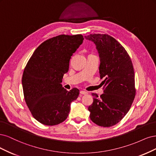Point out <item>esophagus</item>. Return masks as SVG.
<instances>
[{
    "instance_id": "34e87169",
    "label": "esophagus",
    "mask_w": 156,
    "mask_h": 156,
    "mask_svg": "<svg viewBox=\"0 0 156 156\" xmlns=\"http://www.w3.org/2000/svg\"><path fill=\"white\" fill-rule=\"evenodd\" d=\"M80 93L81 94H87V92L84 91H80Z\"/></svg>"
}]
</instances>
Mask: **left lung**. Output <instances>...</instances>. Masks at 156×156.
Instances as JSON below:
<instances>
[{"label": "left lung", "mask_w": 156, "mask_h": 156, "mask_svg": "<svg viewBox=\"0 0 156 156\" xmlns=\"http://www.w3.org/2000/svg\"><path fill=\"white\" fill-rule=\"evenodd\" d=\"M85 38L96 45L100 61V77L104 78V93L100 97L92 93L89 117L100 126H112L126 115L135 96L132 60L122 45L108 34H90Z\"/></svg>", "instance_id": "1"}]
</instances>
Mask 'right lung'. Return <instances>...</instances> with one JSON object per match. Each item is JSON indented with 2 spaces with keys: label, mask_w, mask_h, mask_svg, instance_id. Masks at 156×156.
<instances>
[{
  "label": "right lung",
  "mask_w": 156,
  "mask_h": 156,
  "mask_svg": "<svg viewBox=\"0 0 156 156\" xmlns=\"http://www.w3.org/2000/svg\"><path fill=\"white\" fill-rule=\"evenodd\" d=\"M83 40L81 34L47 39L36 49L25 67L22 78L24 100L40 123L54 126L67 118L71 103L80 91L77 88L68 91L61 83L69 71L70 59Z\"/></svg>",
  "instance_id": "obj_1"
}]
</instances>
